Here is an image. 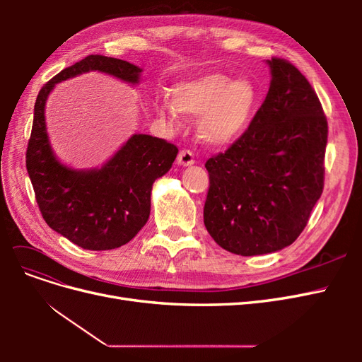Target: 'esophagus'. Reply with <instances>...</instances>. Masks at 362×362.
I'll return each instance as SVG.
<instances>
[{"mask_svg": "<svg viewBox=\"0 0 362 362\" xmlns=\"http://www.w3.org/2000/svg\"><path fill=\"white\" fill-rule=\"evenodd\" d=\"M180 166H192V164L194 163V157H193V152L189 151V149H182L180 151L178 154V158H177Z\"/></svg>", "mask_w": 362, "mask_h": 362, "instance_id": "34e87169", "label": "esophagus"}]
</instances>
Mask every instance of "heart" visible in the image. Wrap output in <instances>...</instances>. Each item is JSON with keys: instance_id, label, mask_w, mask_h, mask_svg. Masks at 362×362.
<instances>
[{"instance_id": "1", "label": "heart", "mask_w": 362, "mask_h": 362, "mask_svg": "<svg viewBox=\"0 0 362 362\" xmlns=\"http://www.w3.org/2000/svg\"><path fill=\"white\" fill-rule=\"evenodd\" d=\"M258 90L246 78L233 80L225 74H205L173 86L172 100L156 98L157 113L177 122L180 113L199 116L196 133L210 146L233 144L242 136L257 112Z\"/></svg>"}]
</instances>
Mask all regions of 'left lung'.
Listing matches in <instances>:
<instances>
[{"instance_id":"1","label":"left lung","mask_w":362,"mask_h":362,"mask_svg":"<svg viewBox=\"0 0 362 362\" xmlns=\"http://www.w3.org/2000/svg\"><path fill=\"white\" fill-rule=\"evenodd\" d=\"M270 87L249 128L205 163L204 223L242 257L290 246L308 223L325 178L327 122L308 80L284 59L267 60Z\"/></svg>"}]
</instances>
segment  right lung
Instances as JSON below:
<instances>
[{"label":"right lung","instance_id":"obj_1","mask_svg":"<svg viewBox=\"0 0 362 362\" xmlns=\"http://www.w3.org/2000/svg\"><path fill=\"white\" fill-rule=\"evenodd\" d=\"M98 71L131 86L141 69L105 56H87L42 87L35 104L27 148V170L39 210L48 226L76 246L108 250L127 245L151 213L152 184L166 175L178 148L148 134H133L101 168L74 169L54 154L45 122L48 95L57 83Z\"/></svg>","mask_w":362,"mask_h":362}]
</instances>
